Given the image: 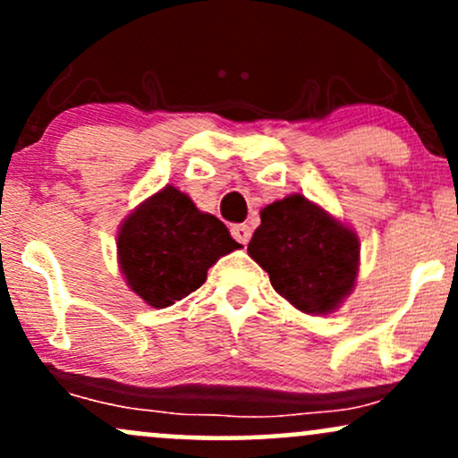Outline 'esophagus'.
<instances>
[{
  "label": "esophagus",
  "mask_w": 458,
  "mask_h": 458,
  "mask_svg": "<svg viewBox=\"0 0 458 458\" xmlns=\"http://www.w3.org/2000/svg\"><path fill=\"white\" fill-rule=\"evenodd\" d=\"M230 233H233V236L239 241V243L247 245V241H250V236H251V228L247 224H234L233 228H230Z\"/></svg>",
  "instance_id": "esophagus-1"
}]
</instances>
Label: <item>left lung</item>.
Here are the masks:
<instances>
[{
  "instance_id": "8db88e82",
  "label": "left lung",
  "mask_w": 458,
  "mask_h": 458,
  "mask_svg": "<svg viewBox=\"0 0 458 458\" xmlns=\"http://www.w3.org/2000/svg\"><path fill=\"white\" fill-rule=\"evenodd\" d=\"M247 254L269 273L271 286L306 314H331L353 291L360 239L301 193L260 211Z\"/></svg>"
}]
</instances>
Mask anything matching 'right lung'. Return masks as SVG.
I'll return each mask as SVG.
<instances>
[{
  "mask_svg": "<svg viewBox=\"0 0 458 458\" xmlns=\"http://www.w3.org/2000/svg\"><path fill=\"white\" fill-rule=\"evenodd\" d=\"M239 247L224 222L198 211L172 185L141 202L118 233L120 269L131 291L152 308L181 301L202 286L215 262Z\"/></svg>",
  "mask_w": 458,
  "mask_h": 458,
  "instance_id": "obj_1",
  "label": "right lung"
}]
</instances>
